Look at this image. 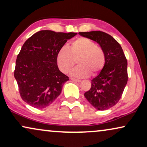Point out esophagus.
<instances>
[{
	"mask_svg": "<svg viewBox=\"0 0 147 147\" xmlns=\"http://www.w3.org/2000/svg\"><path fill=\"white\" fill-rule=\"evenodd\" d=\"M71 80L72 81L74 82H78V83H80V82H81V80H78V79H75V78H71Z\"/></svg>",
	"mask_w": 147,
	"mask_h": 147,
	"instance_id": "34e87169",
	"label": "esophagus"
}]
</instances>
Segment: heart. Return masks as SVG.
Wrapping results in <instances>:
<instances>
[{"label":"heart","mask_w":147,"mask_h":147,"mask_svg":"<svg viewBox=\"0 0 147 147\" xmlns=\"http://www.w3.org/2000/svg\"><path fill=\"white\" fill-rule=\"evenodd\" d=\"M78 61V67L71 75L76 78H86L91 73H100L105 65V55L101 47L86 37H79L70 43L67 49L62 47L57 51L56 61L59 69L67 74Z\"/></svg>","instance_id":"b5f03b06"}]
</instances>
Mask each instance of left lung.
Returning <instances> with one entry per match:
<instances>
[{"mask_svg": "<svg viewBox=\"0 0 147 147\" xmlns=\"http://www.w3.org/2000/svg\"><path fill=\"white\" fill-rule=\"evenodd\" d=\"M79 34L97 42L105 55L103 69L92 80L91 88L85 92L84 96L96 109H109L119 101L128 82L127 60L123 50L116 39L104 32H80Z\"/></svg>", "mask_w": 147, "mask_h": 147, "instance_id": "obj_1", "label": "left lung"}]
</instances>
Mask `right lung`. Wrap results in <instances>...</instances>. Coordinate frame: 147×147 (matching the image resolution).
<instances>
[{"instance_id":"right-lung-1","label":"right lung","mask_w":147,"mask_h":147,"mask_svg":"<svg viewBox=\"0 0 147 147\" xmlns=\"http://www.w3.org/2000/svg\"><path fill=\"white\" fill-rule=\"evenodd\" d=\"M76 35L43 30L25 42L17 55L14 76L26 103L42 109L59 96L69 78L59 71L56 55L67 40Z\"/></svg>"}]
</instances>
